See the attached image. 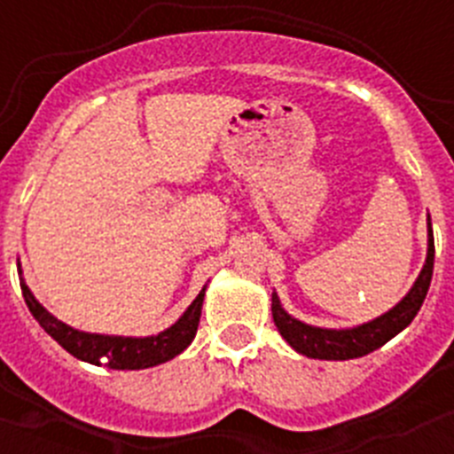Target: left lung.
<instances>
[{"mask_svg":"<svg viewBox=\"0 0 454 454\" xmlns=\"http://www.w3.org/2000/svg\"><path fill=\"white\" fill-rule=\"evenodd\" d=\"M432 270H434V234H432V218L427 214V256H425L423 270L416 277L414 286L409 288L407 295L395 307L388 309L387 314L377 316L368 323L355 325V327H316V325L293 318L279 302V295L272 291V318L284 340L300 355L325 359V362L356 359L382 348L387 340L400 334L416 318L430 288Z\"/></svg>","mask_w":454,"mask_h":454,"instance_id":"1","label":"left lung"}]
</instances>
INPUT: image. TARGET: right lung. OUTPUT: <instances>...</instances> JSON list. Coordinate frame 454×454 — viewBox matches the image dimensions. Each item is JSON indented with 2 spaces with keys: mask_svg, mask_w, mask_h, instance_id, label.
Instances as JSON below:
<instances>
[{
  "mask_svg": "<svg viewBox=\"0 0 454 454\" xmlns=\"http://www.w3.org/2000/svg\"><path fill=\"white\" fill-rule=\"evenodd\" d=\"M18 275L20 286H22L24 302L29 307L31 316L40 323V327L51 336V339L70 352L72 356H77L82 362L92 364V366H102V359L106 356L104 366L114 368V371H143V368L159 366L177 355H182L191 340L195 339L198 332L200 316H202V302H204V284L202 291L198 293V298L188 304V309L177 318V323L170 325L168 330L159 332L152 336H115V334H90V332H82L77 327H70L56 316H51L43 304L35 300L31 288L27 286L22 277V266L18 262Z\"/></svg>",
  "mask_w": 454,
  "mask_h": 454,
  "instance_id": "1",
  "label": "right lung"
}]
</instances>
